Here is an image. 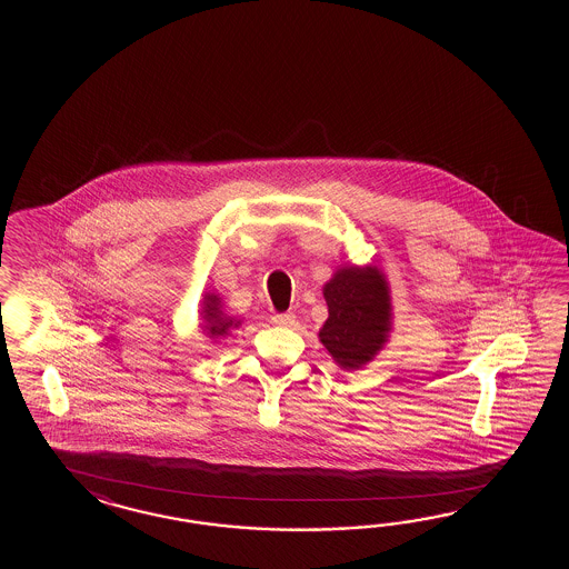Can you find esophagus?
Listing matches in <instances>:
<instances>
[{
  "mask_svg": "<svg viewBox=\"0 0 569 569\" xmlns=\"http://www.w3.org/2000/svg\"><path fill=\"white\" fill-rule=\"evenodd\" d=\"M295 319H297V317H295V313L272 315V323H274V326H279V327L295 326Z\"/></svg>",
  "mask_w": 569,
  "mask_h": 569,
  "instance_id": "esophagus-1",
  "label": "esophagus"
}]
</instances>
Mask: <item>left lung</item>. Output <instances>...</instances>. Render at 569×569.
I'll list each match as a JSON object with an SVG mask.
<instances>
[{
  "mask_svg": "<svg viewBox=\"0 0 569 569\" xmlns=\"http://www.w3.org/2000/svg\"><path fill=\"white\" fill-rule=\"evenodd\" d=\"M326 326L319 339L343 368H362L387 341L390 299L387 282L376 268H341L323 289Z\"/></svg>",
  "mask_w": 569,
  "mask_h": 569,
  "instance_id": "8db88e82",
  "label": "left lung"
}]
</instances>
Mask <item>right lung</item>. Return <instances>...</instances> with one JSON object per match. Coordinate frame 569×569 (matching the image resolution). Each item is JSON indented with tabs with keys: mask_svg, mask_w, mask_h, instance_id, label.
I'll return each instance as SVG.
<instances>
[{
	"mask_svg": "<svg viewBox=\"0 0 569 569\" xmlns=\"http://www.w3.org/2000/svg\"><path fill=\"white\" fill-rule=\"evenodd\" d=\"M206 299V327L209 329V333H211V336H226L228 329L233 326V321L221 313L219 299L216 295H209Z\"/></svg>",
	"mask_w": 569,
	"mask_h": 569,
	"instance_id": "add662e5",
	"label": "right lung"
}]
</instances>
